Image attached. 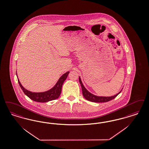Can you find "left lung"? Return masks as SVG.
<instances>
[{
	"mask_svg": "<svg viewBox=\"0 0 149 149\" xmlns=\"http://www.w3.org/2000/svg\"><path fill=\"white\" fill-rule=\"evenodd\" d=\"M79 82L81 85V88H82V92L84 97L88 101H91V102H105L107 101H110L113 99L115 97H116L117 96L119 95L121 93L122 90L118 93L117 94L112 96H96L91 93H90L89 91H88L86 88L84 87L83 84L82 83V81L81 80L80 77H79Z\"/></svg>",
	"mask_w": 149,
	"mask_h": 149,
	"instance_id": "obj_1",
	"label": "left lung"
}]
</instances>
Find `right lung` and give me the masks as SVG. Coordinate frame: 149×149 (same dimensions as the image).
<instances>
[{
    "label": "right lung",
    "mask_w": 149,
    "mask_h": 149,
    "mask_svg": "<svg viewBox=\"0 0 149 149\" xmlns=\"http://www.w3.org/2000/svg\"><path fill=\"white\" fill-rule=\"evenodd\" d=\"M69 73V72H68L63 74L60 77L59 80L53 88L45 92L33 93L29 90H27L22 86V85L19 81V80L18 79V83L19 84L21 89L24 92V94L27 96H28L30 99L36 102H46L48 101L55 100L59 97L61 94L63 84L65 81Z\"/></svg>",
    "instance_id": "right-lung-1"
}]
</instances>
